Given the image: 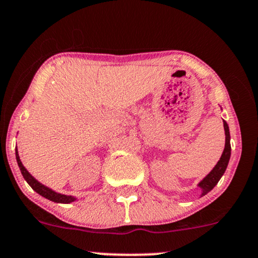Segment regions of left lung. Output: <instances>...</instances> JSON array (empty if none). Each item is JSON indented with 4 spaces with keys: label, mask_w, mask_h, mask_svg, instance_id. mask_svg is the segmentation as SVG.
I'll use <instances>...</instances> for the list:
<instances>
[{
    "label": "left lung",
    "mask_w": 258,
    "mask_h": 258,
    "mask_svg": "<svg viewBox=\"0 0 258 258\" xmlns=\"http://www.w3.org/2000/svg\"><path fill=\"white\" fill-rule=\"evenodd\" d=\"M224 130H225V149L223 155L219 159V162L217 163L216 167L213 168L210 174L199 183V187L202 189V197L206 195L208 191H211L212 189L216 187L218 182L221 178V176L224 175L225 170H226L227 164H229L230 156H231V145H230V130L229 125L226 121H224Z\"/></svg>",
    "instance_id": "1"
}]
</instances>
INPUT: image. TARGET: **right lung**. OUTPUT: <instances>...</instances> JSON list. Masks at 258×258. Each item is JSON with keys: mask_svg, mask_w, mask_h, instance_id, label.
<instances>
[{"mask_svg": "<svg viewBox=\"0 0 258 258\" xmlns=\"http://www.w3.org/2000/svg\"><path fill=\"white\" fill-rule=\"evenodd\" d=\"M15 155H16V161H18V165H19V168H20L22 176H24V178L27 181V183L31 185V187L33 188L38 194H40L41 197L46 198V199H48V200H51L53 202H59V204H69V202H73L76 200L74 197H68V195L56 193V191H53L52 189L45 187L44 184H41L40 182H38L33 177V176L29 174L27 170H26V168L24 167V165H22L20 157H19L18 150L15 151Z\"/></svg>", "mask_w": 258, "mask_h": 258, "instance_id": "1", "label": "right lung"}]
</instances>
